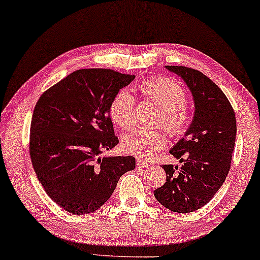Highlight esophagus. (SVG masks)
<instances>
[{
    "mask_svg": "<svg viewBox=\"0 0 260 260\" xmlns=\"http://www.w3.org/2000/svg\"><path fill=\"white\" fill-rule=\"evenodd\" d=\"M137 166H139V167H150L151 164L144 161V160H141V159H138V160H137Z\"/></svg>",
    "mask_w": 260,
    "mask_h": 260,
    "instance_id": "esophagus-1",
    "label": "esophagus"
}]
</instances>
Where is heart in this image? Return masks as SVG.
Here are the masks:
<instances>
[{"label": "heart", "instance_id": "obj_1", "mask_svg": "<svg viewBox=\"0 0 260 260\" xmlns=\"http://www.w3.org/2000/svg\"><path fill=\"white\" fill-rule=\"evenodd\" d=\"M144 96L160 108L158 124L164 125L172 135H180L189 121V113L185 103L186 90L181 85L169 78H154L139 83ZM110 117L122 129H130L135 124V99L127 89L117 91L109 107ZM167 138L160 130L137 129L125 135L122 141L124 152L141 159H150L162 150Z\"/></svg>", "mask_w": 260, "mask_h": 260}]
</instances>
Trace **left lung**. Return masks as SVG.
Instances as JSON below:
<instances>
[{
	"mask_svg": "<svg viewBox=\"0 0 260 260\" xmlns=\"http://www.w3.org/2000/svg\"><path fill=\"white\" fill-rule=\"evenodd\" d=\"M180 77L193 96L195 113L186 134L171 149L183 165H164L166 182L153 194L165 208L186 214L208 203L230 170L236 141V117L219 87L197 70L165 66Z\"/></svg>",
	"mask_w": 260,
	"mask_h": 260,
	"instance_id": "1",
	"label": "left lung"
}]
</instances>
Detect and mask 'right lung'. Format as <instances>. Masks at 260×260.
I'll return each mask as SVG.
<instances>
[{
    "instance_id": "right-lung-1",
    "label": "right lung",
    "mask_w": 260,
    "mask_h": 260,
    "mask_svg": "<svg viewBox=\"0 0 260 260\" xmlns=\"http://www.w3.org/2000/svg\"><path fill=\"white\" fill-rule=\"evenodd\" d=\"M135 75L109 69L78 70L39 98L30 129V157L46 194L67 213L89 214L133 171L127 157H101L118 144L109 107Z\"/></svg>"
}]
</instances>
